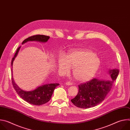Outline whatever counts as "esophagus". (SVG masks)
Here are the masks:
<instances>
[{"mask_svg": "<svg viewBox=\"0 0 130 130\" xmlns=\"http://www.w3.org/2000/svg\"><path fill=\"white\" fill-rule=\"evenodd\" d=\"M66 85H72L73 84L72 82H69V81H67V82H66Z\"/></svg>", "mask_w": 130, "mask_h": 130, "instance_id": "obj_1", "label": "esophagus"}]
</instances>
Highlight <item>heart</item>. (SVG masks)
<instances>
[{
  "label": "heart",
  "mask_w": 130,
  "mask_h": 130,
  "mask_svg": "<svg viewBox=\"0 0 130 130\" xmlns=\"http://www.w3.org/2000/svg\"><path fill=\"white\" fill-rule=\"evenodd\" d=\"M100 64V60L94 52L87 49L72 51L67 57L61 55L58 59L59 70L63 75L69 73L71 67H73L74 77L81 82L88 81L93 77Z\"/></svg>",
  "instance_id": "heart-1"
}]
</instances>
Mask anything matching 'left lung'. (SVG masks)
<instances>
[{
    "label": "left lung",
    "mask_w": 130,
    "mask_h": 130,
    "mask_svg": "<svg viewBox=\"0 0 130 130\" xmlns=\"http://www.w3.org/2000/svg\"><path fill=\"white\" fill-rule=\"evenodd\" d=\"M119 72L118 69L109 70L108 74L110 76L109 80L94 78L79 85L78 93L71 100V102L82 108H88L98 105L104 100L110 91Z\"/></svg>",
    "instance_id": "1"
}]
</instances>
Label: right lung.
Returning <instances> with one entry per match:
<instances>
[{"label":"right lung","instance_id":"right-lung-1","mask_svg":"<svg viewBox=\"0 0 130 130\" xmlns=\"http://www.w3.org/2000/svg\"><path fill=\"white\" fill-rule=\"evenodd\" d=\"M49 38L50 37L49 36L44 35H35L25 39L23 42L22 44L29 41H38L45 43L47 42ZM21 47L20 46L17 48L14 57L12 58L11 62L12 66H13V61L17 55ZM12 82L14 89L18 95L29 103L35 105H41L48 102L51 98V96L55 87L60 85L59 83L46 84L39 86L33 90L27 91L21 89L16 84L13 77H12Z\"/></svg>","mask_w":130,"mask_h":130}]
</instances>
